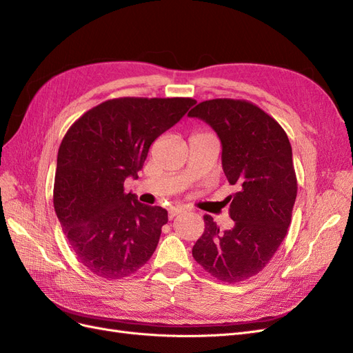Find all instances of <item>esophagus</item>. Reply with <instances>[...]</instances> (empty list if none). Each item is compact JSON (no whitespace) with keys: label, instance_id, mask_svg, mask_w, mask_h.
Returning a JSON list of instances; mask_svg holds the SVG:
<instances>
[{"label":"esophagus","instance_id":"obj_1","mask_svg":"<svg viewBox=\"0 0 353 353\" xmlns=\"http://www.w3.org/2000/svg\"><path fill=\"white\" fill-rule=\"evenodd\" d=\"M184 210H185V208H184V206H181V205L170 206V208H169V219L175 218L176 215H179V213H183Z\"/></svg>","mask_w":353,"mask_h":353}]
</instances>
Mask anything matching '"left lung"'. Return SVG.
Listing matches in <instances>:
<instances>
[{"label": "left lung", "instance_id": "1", "mask_svg": "<svg viewBox=\"0 0 353 353\" xmlns=\"http://www.w3.org/2000/svg\"><path fill=\"white\" fill-rule=\"evenodd\" d=\"M190 117L209 123L222 144V168L237 193L227 197L234 227L219 231L205 215L193 258L216 280L234 284L259 274L283 243L297 196L292 145L281 125L248 100L199 103Z\"/></svg>", "mask_w": 353, "mask_h": 353}]
</instances>
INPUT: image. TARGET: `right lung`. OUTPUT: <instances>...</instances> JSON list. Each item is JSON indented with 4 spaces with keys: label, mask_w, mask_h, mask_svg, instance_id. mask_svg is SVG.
I'll use <instances>...</instances> for the list:
<instances>
[{
    "label": "right lung",
    "mask_w": 353,
    "mask_h": 353,
    "mask_svg": "<svg viewBox=\"0 0 353 353\" xmlns=\"http://www.w3.org/2000/svg\"><path fill=\"white\" fill-rule=\"evenodd\" d=\"M188 97L108 100L85 112L63 137L52 201L70 249L92 274L130 276L154 253L168 212L125 193L128 176L152 143L183 117Z\"/></svg>",
    "instance_id": "add662e5"
}]
</instances>
